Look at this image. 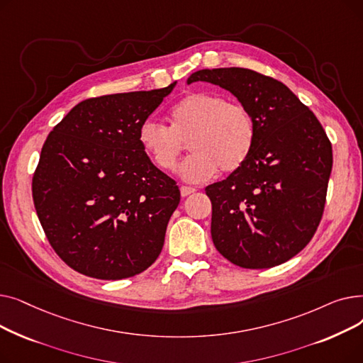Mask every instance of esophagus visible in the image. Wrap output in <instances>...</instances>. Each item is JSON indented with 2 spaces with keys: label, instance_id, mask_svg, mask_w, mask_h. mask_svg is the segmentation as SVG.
<instances>
[{
  "label": "esophagus",
  "instance_id": "34e87169",
  "mask_svg": "<svg viewBox=\"0 0 363 363\" xmlns=\"http://www.w3.org/2000/svg\"><path fill=\"white\" fill-rule=\"evenodd\" d=\"M179 191H181V196L182 197H186V196H189V194H193V193H196L197 189L194 188V186H186V185H181V188H179Z\"/></svg>",
  "mask_w": 363,
  "mask_h": 363
}]
</instances>
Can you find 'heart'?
Returning <instances> with one entry per match:
<instances>
[{
	"label": "heart",
	"instance_id": "heart-1",
	"mask_svg": "<svg viewBox=\"0 0 363 363\" xmlns=\"http://www.w3.org/2000/svg\"><path fill=\"white\" fill-rule=\"evenodd\" d=\"M256 128L250 110L226 101L216 92H193L170 110V126L148 119L140 126V143L150 160L162 170H174L186 144L194 152L179 167L184 179H211L218 169L225 174L249 159Z\"/></svg>",
	"mask_w": 363,
	"mask_h": 363
}]
</instances>
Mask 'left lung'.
<instances>
[{"label": "left lung", "mask_w": 363, "mask_h": 363, "mask_svg": "<svg viewBox=\"0 0 363 363\" xmlns=\"http://www.w3.org/2000/svg\"><path fill=\"white\" fill-rule=\"evenodd\" d=\"M211 82L250 110L256 135L245 163L206 186L218 252L247 269L281 264L315 235L325 207L333 147L312 110L282 82L250 69H203L186 84Z\"/></svg>", "instance_id": "8db88e82"}]
</instances>
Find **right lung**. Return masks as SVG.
<instances>
[{"label": "right lung", "mask_w": 363, "mask_h": 363, "mask_svg": "<svg viewBox=\"0 0 363 363\" xmlns=\"http://www.w3.org/2000/svg\"><path fill=\"white\" fill-rule=\"evenodd\" d=\"M174 86L84 100L47 137L33 204L54 252L76 272L123 279L159 257L181 194L138 132Z\"/></svg>", "instance_id": "right-lung-1"}]
</instances>
